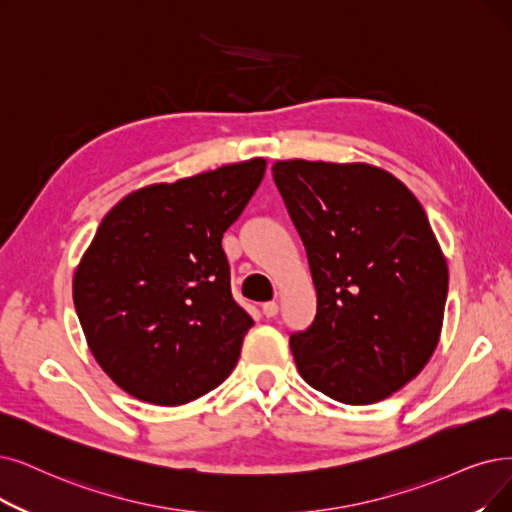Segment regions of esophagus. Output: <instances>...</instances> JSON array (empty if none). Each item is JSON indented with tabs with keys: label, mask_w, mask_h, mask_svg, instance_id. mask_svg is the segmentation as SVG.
Segmentation results:
<instances>
[{
	"label": "esophagus",
	"mask_w": 512,
	"mask_h": 512,
	"mask_svg": "<svg viewBox=\"0 0 512 512\" xmlns=\"http://www.w3.org/2000/svg\"><path fill=\"white\" fill-rule=\"evenodd\" d=\"M262 313L267 317H275L279 313V304L277 302H264L262 304Z\"/></svg>",
	"instance_id": "esophagus-1"
}]
</instances>
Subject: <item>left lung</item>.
I'll return each mask as SVG.
<instances>
[{
  "mask_svg": "<svg viewBox=\"0 0 512 512\" xmlns=\"http://www.w3.org/2000/svg\"><path fill=\"white\" fill-rule=\"evenodd\" d=\"M275 185L302 237L317 315L290 346L323 395L370 405L433 357L443 327L447 260L416 195L370 163L275 161Z\"/></svg>",
  "mask_w": 512,
  "mask_h": 512,
  "instance_id": "1",
  "label": "left lung"
}]
</instances>
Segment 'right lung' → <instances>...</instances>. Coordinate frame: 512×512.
Wrapping results in <instances>:
<instances>
[{
	"label": "right lung",
	"instance_id": "obj_1",
	"mask_svg": "<svg viewBox=\"0 0 512 512\" xmlns=\"http://www.w3.org/2000/svg\"><path fill=\"white\" fill-rule=\"evenodd\" d=\"M267 159L132 191L109 210L73 275L96 363L121 391L182 405L222 384L254 325L231 296L222 235L260 187Z\"/></svg>",
	"mask_w": 512,
	"mask_h": 512
}]
</instances>
